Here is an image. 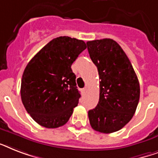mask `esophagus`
I'll return each mask as SVG.
<instances>
[{
  "instance_id": "obj_1",
  "label": "esophagus",
  "mask_w": 158,
  "mask_h": 158,
  "mask_svg": "<svg viewBox=\"0 0 158 158\" xmlns=\"http://www.w3.org/2000/svg\"><path fill=\"white\" fill-rule=\"evenodd\" d=\"M86 90H87V88H83V89H81V92H82V93H85Z\"/></svg>"
}]
</instances>
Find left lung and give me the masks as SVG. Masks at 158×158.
I'll return each mask as SVG.
<instances>
[{"label": "left lung", "mask_w": 158, "mask_h": 158, "mask_svg": "<svg viewBox=\"0 0 158 158\" xmlns=\"http://www.w3.org/2000/svg\"><path fill=\"white\" fill-rule=\"evenodd\" d=\"M99 74L100 98L88 111L91 127L101 133L118 131L132 118L139 100V83L130 60L112 39L87 42Z\"/></svg>", "instance_id": "1"}]
</instances>
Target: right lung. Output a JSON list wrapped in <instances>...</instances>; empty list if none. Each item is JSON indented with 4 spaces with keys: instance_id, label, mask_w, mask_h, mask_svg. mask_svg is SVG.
<instances>
[{
    "instance_id": "add662e5",
    "label": "right lung",
    "mask_w": 158,
    "mask_h": 158,
    "mask_svg": "<svg viewBox=\"0 0 158 158\" xmlns=\"http://www.w3.org/2000/svg\"><path fill=\"white\" fill-rule=\"evenodd\" d=\"M87 48L81 40H52L26 66L21 99L31 117L42 127L57 128L68 122L80 98L71 65Z\"/></svg>"
}]
</instances>
